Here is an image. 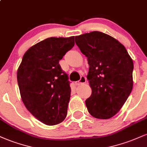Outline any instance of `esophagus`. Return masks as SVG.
Masks as SVG:
<instances>
[{"label":"esophagus","instance_id":"obj_1","mask_svg":"<svg viewBox=\"0 0 147 147\" xmlns=\"http://www.w3.org/2000/svg\"><path fill=\"white\" fill-rule=\"evenodd\" d=\"M86 82V78L84 76H82L80 79H79V81H77V82H75V84H76V86H79V85H81V84H85Z\"/></svg>","mask_w":147,"mask_h":147}]
</instances>
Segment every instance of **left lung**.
Segmentation results:
<instances>
[{
	"instance_id": "obj_1",
	"label": "left lung",
	"mask_w": 147,
	"mask_h": 147,
	"mask_svg": "<svg viewBox=\"0 0 147 147\" xmlns=\"http://www.w3.org/2000/svg\"><path fill=\"white\" fill-rule=\"evenodd\" d=\"M75 43L90 66L87 79L92 94L86 100L88 111L97 119H109L119 112L132 90V59L122 43L101 32L75 36Z\"/></svg>"
}]
</instances>
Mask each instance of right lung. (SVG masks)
Wrapping results in <instances>:
<instances>
[{
	"label": "right lung",
	"mask_w": 147,
	"mask_h": 147,
	"mask_svg": "<svg viewBox=\"0 0 147 147\" xmlns=\"http://www.w3.org/2000/svg\"><path fill=\"white\" fill-rule=\"evenodd\" d=\"M75 45V36L50 37L28 49L17 71L23 104L37 119L49 126L67 115L71 88L59 63Z\"/></svg>",
	"instance_id": "right-lung-1"
}]
</instances>
